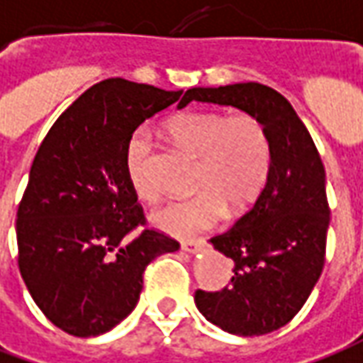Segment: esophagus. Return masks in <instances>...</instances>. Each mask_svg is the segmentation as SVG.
<instances>
[{
  "instance_id": "obj_1",
  "label": "esophagus",
  "mask_w": 363,
  "mask_h": 363,
  "mask_svg": "<svg viewBox=\"0 0 363 363\" xmlns=\"http://www.w3.org/2000/svg\"><path fill=\"white\" fill-rule=\"evenodd\" d=\"M202 245H204V240H186V242L181 243L182 250L189 253H199L202 250Z\"/></svg>"
}]
</instances>
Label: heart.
<instances>
[{
    "instance_id": "b5f03b06",
    "label": "heart",
    "mask_w": 363,
    "mask_h": 363,
    "mask_svg": "<svg viewBox=\"0 0 363 363\" xmlns=\"http://www.w3.org/2000/svg\"><path fill=\"white\" fill-rule=\"evenodd\" d=\"M169 133L199 164L186 199H174L151 212L155 228L171 235H190L216 224L224 214H238L252 204L267 179L269 139L255 116L222 111H189L169 121ZM153 139L147 128L131 133L123 153L125 177L139 199L157 196Z\"/></svg>"
}]
</instances>
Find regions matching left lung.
<instances>
[{
    "mask_svg": "<svg viewBox=\"0 0 363 363\" xmlns=\"http://www.w3.org/2000/svg\"><path fill=\"white\" fill-rule=\"evenodd\" d=\"M190 102L232 106L255 116L269 139L271 163L259 196L228 232L210 238L234 261L232 285L196 291L204 318L238 336H261L295 316L324 267L330 210L326 173L314 141L285 96L257 82L190 88Z\"/></svg>",
    "mask_w": 363,
    "mask_h": 363,
    "instance_id": "1",
    "label": "left lung"
}]
</instances>
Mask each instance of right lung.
Masks as SVG:
<instances>
[{
  "mask_svg": "<svg viewBox=\"0 0 363 363\" xmlns=\"http://www.w3.org/2000/svg\"><path fill=\"white\" fill-rule=\"evenodd\" d=\"M108 78L88 88L50 128L17 210L19 271L35 305L60 330L100 336L138 305L143 271L179 242L143 230L125 177L131 133L181 98Z\"/></svg>",
  "mask_w": 363,
  "mask_h": 363,
  "instance_id": "1",
  "label": "right lung"
}]
</instances>
